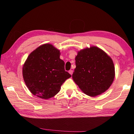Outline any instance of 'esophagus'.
I'll list each match as a JSON object with an SVG mask.
<instances>
[{
	"instance_id": "obj_1",
	"label": "esophagus",
	"mask_w": 134,
	"mask_h": 134,
	"mask_svg": "<svg viewBox=\"0 0 134 134\" xmlns=\"http://www.w3.org/2000/svg\"><path fill=\"white\" fill-rule=\"evenodd\" d=\"M69 72L70 74L71 75H72V73H73V71H72V70H70L69 71Z\"/></svg>"
}]
</instances>
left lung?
<instances>
[{"label":"left lung","instance_id":"obj_1","mask_svg":"<svg viewBox=\"0 0 134 134\" xmlns=\"http://www.w3.org/2000/svg\"><path fill=\"white\" fill-rule=\"evenodd\" d=\"M72 77L86 95L95 97L109 89L115 76L112 58L100 48L92 46L78 52Z\"/></svg>","mask_w":134,"mask_h":134}]
</instances>
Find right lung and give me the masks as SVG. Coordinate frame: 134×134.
<instances>
[{"label":"right lung","mask_w":134,"mask_h":134,"mask_svg":"<svg viewBox=\"0 0 134 134\" xmlns=\"http://www.w3.org/2000/svg\"><path fill=\"white\" fill-rule=\"evenodd\" d=\"M60 51L51 44H42L30 53L22 68L25 83L28 89L42 99L57 94L61 86L71 75L64 70L60 59Z\"/></svg>","instance_id":"right-lung-1"}]
</instances>
